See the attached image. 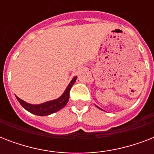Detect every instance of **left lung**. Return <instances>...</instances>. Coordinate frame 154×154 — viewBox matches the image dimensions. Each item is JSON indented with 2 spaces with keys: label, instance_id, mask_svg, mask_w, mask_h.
Returning <instances> with one entry per match:
<instances>
[{
  "label": "left lung",
  "instance_id": "1",
  "mask_svg": "<svg viewBox=\"0 0 154 154\" xmlns=\"http://www.w3.org/2000/svg\"><path fill=\"white\" fill-rule=\"evenodd\" d=\"M97 108H99V107H97ZM99 109H100V108H99Z\"/></svg>",
  "mask_w": 154,
  "mask_h": 154
}]
</instances>
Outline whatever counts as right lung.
Wrapping results in <instances>:
<instances>
[{
	"mask_svg": "<svg viewBox=\"0 0 154 154\" xmlns=\"http://www.w3.org/2000/svg\"><path fill=\"white\" fill-rule=\"evenodd\" d=\"M76 80H77V77L72 78V80L70 82V83L65 89V91L64 92V94L59 98L42 103L40 105H31V104H29V103L24 101L17 96H16V97L17 99V101L20 102L21 106L25 108V109L29 112H32L33 114L38 115V116H47V115L57 112L66 105V104L69 101V98L70 89L76 82Z\"/></svg>",
	"mask_w": 154,
	"mask_h": 154,
	"instance_id": "obj_1",
	"label": "right lung"
}]
</instances>
